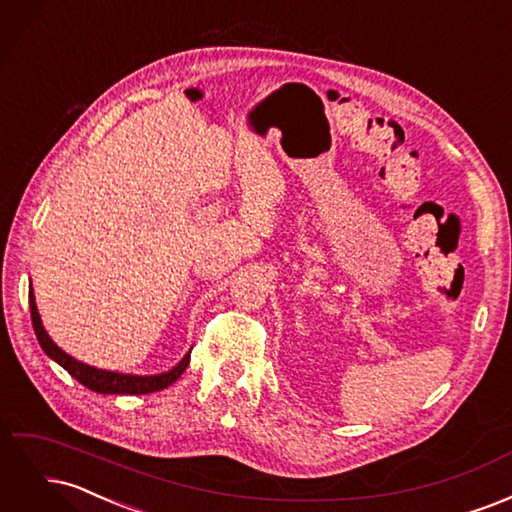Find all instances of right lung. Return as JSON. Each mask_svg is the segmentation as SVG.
Instances as JSON below:
<instances>
[{
	"mask_svg": "<svg viewBox=\"0 0 512 512\" xmlns=\"http://www.w3.org/2000/svg\"><path fill=\"white\" fill-rule=\"evenodd\" d=\"M29 309H32V322H34V331L38 337V344L42 346V350L46 352L49 359H53L57 365L64 367L72 378L79 380L83 386H87L89 391H96L102 395H145V393H156L166 389V386L173 384L185 367L190 365V354L192 348L185 352L183 359L170 367L168 371H162V374H151V376H138V374H121V371H111V369H98L94 365H87L76 361L74 356H70L68 352L61 350L51 335L46 333L42 318L38 314V305H36V297L32 284H29Z\"/></svg>",
	"mask_w": 512,
	"mask_h": 512,
	"instance_id": "obj_1",
	"label": "right lung"
}]
</instances>
